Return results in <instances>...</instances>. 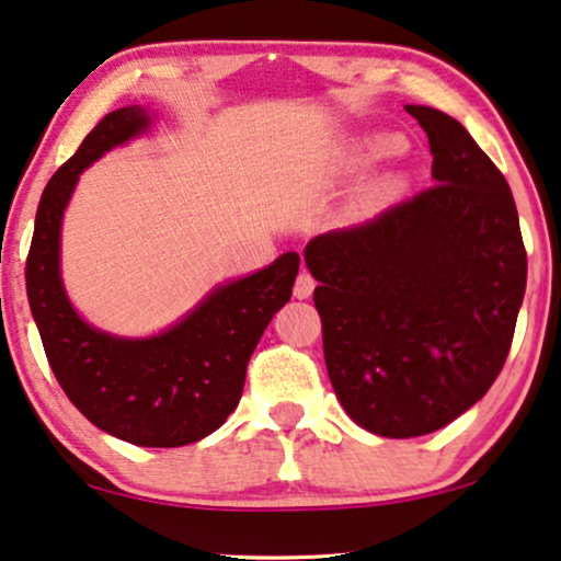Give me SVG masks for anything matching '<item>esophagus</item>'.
<instances>
[{"mask_svg": "<svg viewBox=\"0 0 561 561\" xmlns=\"http://www.w3.org/2000/svg\"><path fill=\"white\" fill-rule=\"evenodd\" d=\"M312 291H314V278L307 273V270H301L299 278H296V283H294V296L296 299H309Z\"/></svg>", "mask_w": 561, "mask_h": 561, "instance_id": "esophagus-1", "label": "esophagus"}]
</instances>
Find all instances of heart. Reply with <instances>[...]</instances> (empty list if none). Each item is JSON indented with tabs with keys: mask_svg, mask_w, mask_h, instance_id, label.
Here are the masks:
<instances>
[{
	"mask_svg": "<svg viewBox=\"0 0 561 561\" xmlns=\"http://www.w3.org/2000/svg\"><path fill=\"white\" fill-rule=\"evenodd\" d=\"M400 148H403V140H400V137H396V135H377V137H371V140H366L364 158H366V161H377V158L398 153Z\"/></svg>",
	"mask_w": 561,
	"mask_h": 561,
	"instance_id": "obj_1",
	"label": "heart"
}]
</instances>
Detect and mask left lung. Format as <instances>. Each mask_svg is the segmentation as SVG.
Here are the masks:
<instances>
[{
    "label": "left lung",
    "instance_id": "8db88e82",
    "mask_svg": "<svg viewBox=\"0 0 561 561\" xmlns=\"http://www.w3.org/2000/svg\"><path fill=\"white\" fill-rule=\"evenodd\" d=\"M428 137L432 190L304 249L341 405L366 432H437L502 371L528 260L507 179L466 127L405 106Z\"/></svg>",
    "mask_w": 561,
    "mask_h": 561
}]
</instances>
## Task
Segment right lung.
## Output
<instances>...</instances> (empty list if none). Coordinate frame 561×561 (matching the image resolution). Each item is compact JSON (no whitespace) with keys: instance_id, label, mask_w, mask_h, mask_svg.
<instances>
[{"instance_id":"right-lung-1","label":"right lung","mask_w":561,"mask_h":561,"mask_svg":"<svg viewBox=\"0 0 561 561\" xmlns=\"http://www.w3.org/2000/svg\"><path fill=\"white\" fill-rule=\"evenodd\" d=\"M142 106L106 114L41 195L25 288L54 377L90 424L140 447L207 437L239 405L247 364L273 314L291 299L299 254L213 288L184 320L150 337L95 330L67 299L59 273L61 218L82 171L148 133Z\"/></svg>"}]
</instances>
